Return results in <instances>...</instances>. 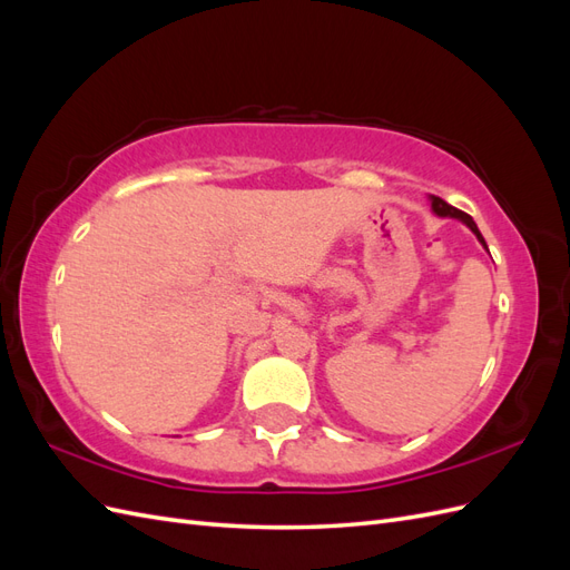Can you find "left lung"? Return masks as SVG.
Listing matches in <instances>:
<instances>
[{"instance_id": "left-lung-1", "label": "left lung", "mask_w": 570, "mask_h": 570, "mask_svg": "<svg viewBox=\"0 0 570 570\" xmlns=\"http://www.w3.org/2000/svg\"><path fill=\"white\" fill-rule=\"evenodd\" d=\"M430 204H433V212H435L438 216H450V218H459L461 223H465V226H469V228L473 230V235L480 239V245L488 249L485 239H482V235H480V230H478V226H475V220H473L469 214H463V212L454 209L452 204H446L444 199H440V197H435V195H430Z\"/></svg>"}]
</instances>
